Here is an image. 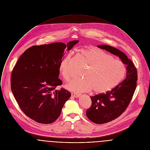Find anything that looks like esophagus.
I'll return each mask as SVG.
<instances>
[{"instance_id": "obj_1", "label": "esophagus", "mask_w": 150, "mask_h": 150, "mask_svg": "<svg viewBox=\"0 0 150 150\" xmlns=\"http://www.w3.org/2000/svg\"><path fill=\"white\" fill-rule=\"evenodd\" d=\"M71 96H72V97H75V98H78V97H79L80 96H81V94H79V93H71Z\"/></svg>"}]
</instances>
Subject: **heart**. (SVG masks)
Segmentation results:
<instances>
[{
    "label": "heart",
    "mask_w": 150,
    "mask_h": 150,
    "mask_svg": "<svg viewBox=\"0 0 150 150\" xmlns=\"http://www.w3.org/2000/svg\"><path fill=\"white\" fill-rule=\"evenodd\" d=\"M88 68L83 73V79L72 80L66 85L68 90L74 92L93 90L94 93L103 94L112 90L125 79L126 65L104 50L89 47L78 50ZM72 52H69L60 62L59 71L66 81L70 79L69 70Z\"/></svg>",
    "instance_id": "b5f03b06"
}]
</instances>
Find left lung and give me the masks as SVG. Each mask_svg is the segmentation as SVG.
I'll return each mask as SVG.
<instances>
[{
	"label": "left lung",
	"mask_w": 150,
	"mask_h": 150,
	"mask_svg": "<svg viewBox=\"0 0 150 150\" xmlns=\"http://www.w3.org/2000/svg\"><path fill=\"white\" fill-rule=\"evenodd\" d=\"M97 47L119 56L127 68L126 79L118 86L107 93L90 97L91 105L86 114L93 122L103 124L117 118L127 109L136 89L138 74L133 62L123 52L107 45Z\"/></svg>",
	"instance_id": "left-lung-1"
}]
</instances>
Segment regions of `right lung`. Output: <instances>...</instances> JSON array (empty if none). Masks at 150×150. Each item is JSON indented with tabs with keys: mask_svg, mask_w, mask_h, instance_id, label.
<instances>
[{
	"mask_svg": "<svg viewBox=\"0 0 150 150\" xmlns=\"http://www.w3.org/2000/svg\"><path fill=\"white\" fill-rule=\"evenodd\" d=\"M78 42L32 46L18 60L11 73V88L21 110L30 119L50 124L59 117L71 93L56 89L62 84L59 67L66 47L69 50Z\"/></svg>",
	"mask_w": 150,
	"mask_h": 150,
	"instance_id": "1",
	"label": "right lung"
}]
</instances>
